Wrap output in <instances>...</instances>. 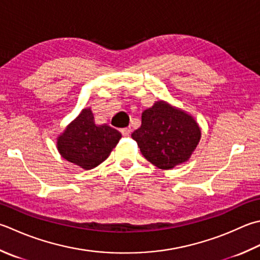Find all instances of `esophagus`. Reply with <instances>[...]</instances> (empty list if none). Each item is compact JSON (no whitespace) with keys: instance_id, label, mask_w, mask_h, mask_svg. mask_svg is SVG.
Listing matches in <instances>:
<instances>
[{"instance_id":"34e87169","label":"esophagus","mask_w":260,"mask_h":260,"mask_svg":"<svg viewBox=\"0 0 260 260\" xmlns=\"http://www.w3.org/2000/svg\"><path fill=\"white\" fill-rule=\"evenodd\" d=\"M131 132H132V129H131V127H125V128H121L120 129V133L123 134L124 136H127V135H129L131 134Z\"/></svg>"}]
</instances>
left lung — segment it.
I'll return each instance as SVG.
<instances>
[{
    "mask_svg": "<svg viewBox=\"0 0 260 260\" xmlns=\"http://www.w3.org/2000/svg\"><path fill=\"white\" fill-rule=\"evenodd\" d=\"M201 135L194 117L160 100L143 111L141 127L132 137L147 161L168 170L189 160Z\"/></svg>",
    "mask_w": 260,
    "mask_h": 260,
    "instance_id": "obj_1",
    "label": "left lung"
}]
</instances>
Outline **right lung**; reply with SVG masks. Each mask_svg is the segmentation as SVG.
<instances>
[{
  "instance_id": "obj_1",
  "label": "right lung",
  "mask_w": 260,
  "mask_h": 260,
  "mask_svg": "<svg viewBox=\"0 0 260 260\" xmlns=\"http://www.w3.org/2000/svg\"><path fill=\"white\" fill-rule=\"evenodd\" d=\"M120 139L113 127L95 125L92 111L84 108L57 137V150L65 160L90 170L109 156Z\"/></svg>"
}]
</instances>
